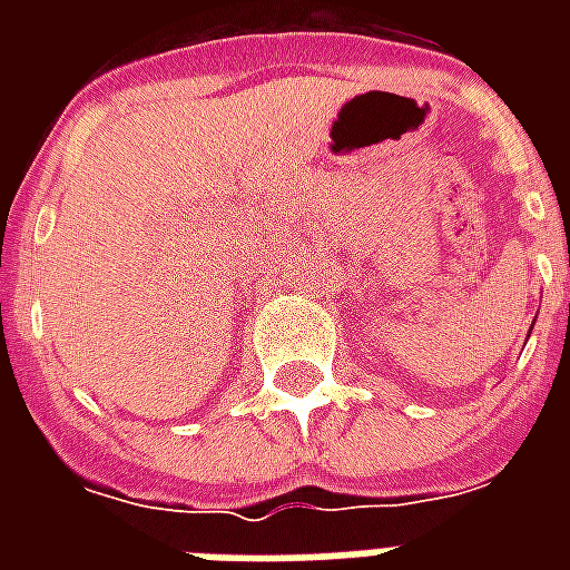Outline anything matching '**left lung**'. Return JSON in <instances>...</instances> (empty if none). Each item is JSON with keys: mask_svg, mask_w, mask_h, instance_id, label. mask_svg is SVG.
<instances>
[{"mask_svg": "<svg viewBox=\"0 0 570 570\" xmlns=\"http://www.w3.org/2000/svg\"><path fill=\"white\" fill-rule=\"evenodd\" d=\"M530 334H532V328H530Z\"/></svg>", "mask_w": 570, "mask_h": 570, "instance_id": "obj_1", "label": "left lung"}]
</instances>
